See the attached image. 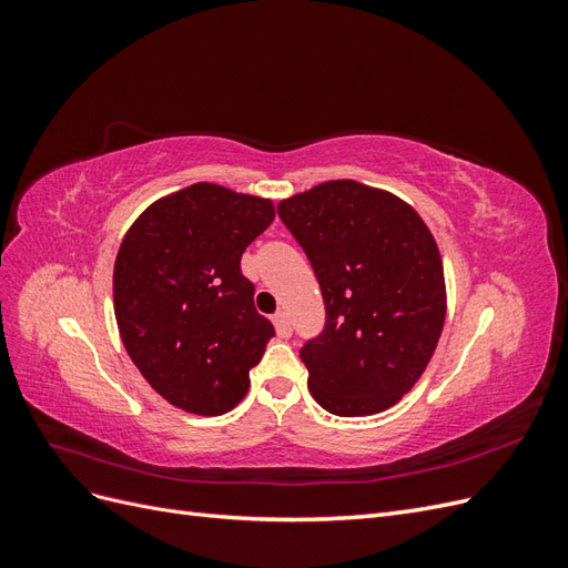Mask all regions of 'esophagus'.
<instances>
[{"label": "esophagus", "instance_id": "1", "mask_svg": "<svg viewBox=\"0 0 568 568\" xmlns=\"http://www.w3.org/2000/svg\"><path fill=\"white\" fill-rule=\"evenodd\" d=\"M272 322H274V329H277V336L280 338H288L291 336V322H288V315L286 313H277L272 317Z\"/></svg>", "mask_w": 568, "mask_h": 568}]
</instances>
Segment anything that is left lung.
<instances>
[{
    "label": "left lung",
    "instance_id": "left-lung-1",
    "mask_svg": "<svg viewBox=\"0 0 568 568\" xmlns=\"http://www.w3.org/2000/svg\"><path fill=\"white\" fill-rule=\"evenodd\" d=\"M322 288L324 332L301 359L332 415L367 417L419 382L445 322V277L432 230L409 203L355 180L280 201Z\"/></svg>",
    "mask_w": 568,
    "mask_h": 568
}]
</instances>
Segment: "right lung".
<instances>
[{"instance_id": "add662e5", "label": "right lung", "mask_w": 568, "mask_h": 568, "mask_svg": "<svg viewBox=\"0 0 568 568\" xmlns=\"http://www.w3.org/2000/svg\"><path fill=\"white\" fill-rule=\"evenodd\" d=\"M274 220L270 199L196 182L153 201L113 267L120 338L149 386L184 412L244 400L274 326L255 311L242 253Z\"/></svg>"}]
</instances>
